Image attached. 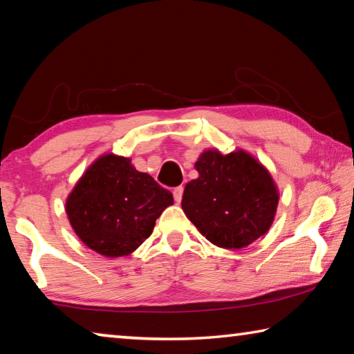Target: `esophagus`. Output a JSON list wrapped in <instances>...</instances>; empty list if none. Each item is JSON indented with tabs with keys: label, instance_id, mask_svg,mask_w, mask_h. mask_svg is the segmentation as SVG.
<instances>
[{
	"label": "esophagus",
	"instance_id": "1",
	"mask_svg": "<svg viewBox=\"0 0 354 354\" xmlns=\"http://www.w3.org/2000/svg\"><path fill=\"white\" fill-rule=\"evenodd\" d=\"M183 194H184V187H183V185H179V187H175V190H173V198H175L176 203H181Z\"/></svg>",
	"mask_w": 354,
	"mask_h": 354
}]
</instances>
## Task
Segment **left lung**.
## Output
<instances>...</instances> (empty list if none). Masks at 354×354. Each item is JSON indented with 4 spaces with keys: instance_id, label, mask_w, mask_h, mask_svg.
<instances>
[{
    "instance_id": "1",
    "label": "left lung",
    "mask_w": 354,
    "mask_h": 354,
    "mask_svg": "<svg viewBox=\"0 0 354 354\" xmlns=\"http://www.w3.org/2000/svg\"><path fill=\"white\" fill-rule=\"evenodd\" d=\"M195 169L198 178L185 184L181 206L209 242L241 250L270 230L279 194L259 160L243 149H206Z\"/></svg>"
}]
</instances>
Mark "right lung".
Here are the masks:
<instances>
[{"instance_id":"1","label":"right lung","mask_w":354,"mask_h":354,"mask_svg":"<svg viewBox=\"0 0 354 354\" xmlns=\"http://www.w3.org/2000/svg\"><path fill=\"white\" fill-rule=\"evenodd\" d=\"M173 195L129 158L103 154L70 192L65 212L82 243L106 257L128 256L151 236Z\"/></svg>"}]
</instances>
